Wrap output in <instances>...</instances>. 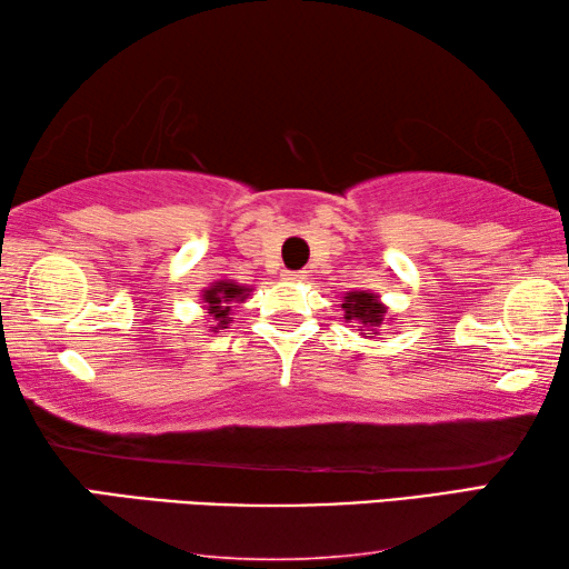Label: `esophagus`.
<instances>
[{"label":"esophagus","mask_w":569,"mask_h":569,"mask_svg":"<svg viewBox=\"0 0 569 569\" xmlns=\"http://www.w3.org/2000/svg\"><path fill=\"white\" fill-rule=\"evenodd\" d=\"M286 281H306V271H286Z\"/></svg>","instance_id":"obj_1"}]
</instances>
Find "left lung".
I'll return each instance as SVG.
<instances>
[{
  "label": "left lung",
  "mask_w": 569,
  "mask_h": 569,
  "mask_svg": "<svg viewBox=\"0 0 569 569\" xmlns=\"http://www.w3.org/2000/svg\"><path fill=\"white\" fill-rule=\"evenodd\" d=\"M343 308V319L359 326V331H363L366 326H379L383 321V306L379 303V298L373 293H349L346 296V301L341 303Z\"/></svg>",
  "instance_id": "1"
}]
</instances>
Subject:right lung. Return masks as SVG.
<instances>
[{"label": "right lung", "mask_w": 569, "mask_h": 569, "mask_svg": "<svg viewBox=\"0 0 569 569\" xmlns=\"http://www.w3.org/2000/svg\"><path fill=\"white\" fill-rule=\"evenodd\" d=\"M248 288L243 286H236V283H228V281H220L216 283L210 291H206V308L210 313V329H226L228 323V313H230V301H243Z\"/></svg>", "instance_id": "obj_1"}]
</instances>
